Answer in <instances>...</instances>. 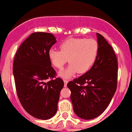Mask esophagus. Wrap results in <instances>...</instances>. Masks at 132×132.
Listing matches in <instances>:
<instances>
[{"mask_svg":"<svg viewBox=\"0 0 132 132\" xmlns=\"http://www.w3.org/2000/svg\"><path fill=\"white\" fill-rule=\"evenodd\" d=\"M64 87H66V85L68 84V81L67 80H64Z\"/></svg>","mask_w":132,"mask_h":132,"instance_id":"obj_1","label":"esophagus"}]
</instances>
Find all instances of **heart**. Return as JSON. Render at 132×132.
Returning <instances> with one entry per match:
<instances>
[{
	"label": "heart",
	"instance_id": "obj_1",
	"mask_svg": "<svg viewBox=\"0 0 132 132\" xmlns=\"http://www.w3.org/2000/svg\"><path fill=\"white\" fill-rule=\"evenodd\" d=\"M60 50L50 49L48 57L53 66L61 69L69 59L68 68L59 72L62 78H69L75 73H86L97 60L98 45L94 39L71 38L61 44Z\"/></svg>",
	"mask_w": 132,
	"mask_h": 132
}]
</instances>
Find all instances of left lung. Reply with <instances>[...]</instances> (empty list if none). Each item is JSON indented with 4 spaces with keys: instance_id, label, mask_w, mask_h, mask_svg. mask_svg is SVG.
I'll list each match as a JSON object with an SVG mask.
<instances>
[{
    "instance_id": "1",
    "label": "left lung",
    "mask_w": 132,
    "mask_h": 132,
    "mask_svg": "<svg viewBox=\"0 0 132 132\" xmlns=\"http://www.w3.org/2000/svg\"><path fill=\"white\" fill-rule=\"evenodd\" d=\"M98 52L92 68L70 81V99L76 115L83 119L99 116L110 103L117 89V60L112 47L97 33Z\"/></svg>"
}]
</instances>
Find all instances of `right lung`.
<instances>
[{"mask_svg":"<svg viewBox=\"0 0 132 132\" xmlns=\"http://www.w3.org/2000/svg\"><path fill=\"white\" fill-rule=\"evenodd\" d=\"M56 42L52 34H31L19 47L13 62L20 103L29 115L44 120L56 113L60 93L64 87L63 80L56 78V72L48 57V52Z\"/></svg>","mask_w":132,"mask_h":132,"instance_id":"add662e5","label":"right lung"}]
</instances>
